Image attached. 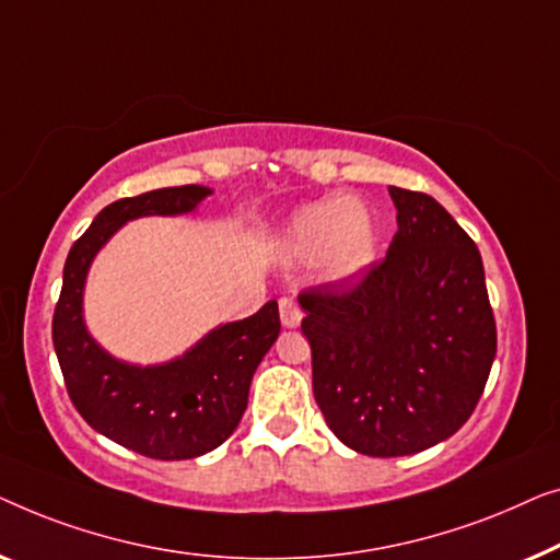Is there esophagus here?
Listing matches in <instances>:
<instances>
[{
    "label": "esophagus",
    "instance_id": "esophagus-1",
    "mask_svg": "<svg viewBox=\"0 0 560 560\" xmlns=\"http://www.w3.org/2000/svg\"><path fill=\"white\" fill-rule=\"evenodd\" d=\"M279 314H281V325L294 329L302 322V310H299L294 299H281L279 302Z\"/></svg>",
    "mask_w": 560,
    "mask_h": 560
}]
</instances>
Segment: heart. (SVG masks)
<instances>
[{
  "label": "heart",
  "instance_id": "heart-1",
  "mask_svg": "<svg viewBox=\"0 0 560 560\" xmlns=\"http://www.w3.org/2000/svg\"><path fill=\"white\" fill-rule=\"evenodd\" d=\"M281 248L296 261L322 256L327 279L352 281L375 264L381 225L355 198L335 192L291 212L281 233Z\"/></svg>",
  "mask_w": 560,
  "mask_h": 560
}]
</instances>
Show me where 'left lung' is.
<instances>
[{
    "label": "left lung",
    "mask_w": 560,
    "mask_h": 560,
    "mask_svg": "<svg viewBox=\"0 0 560 560\" xmlns=\"http://www.w3.org/2000/svg\"><path fill=\"white\" fill-rule=\"evenodd\" d=\"M398 231L355 287L299 294L312 388L327 427L368 456H406L475 411L498 329L475 241L423 192L388 187Z\"/></svg>",
    "instance_id": "1"
}]
</instances>
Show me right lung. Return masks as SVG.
I'll return each instance as SVG.
<instances>
[{
	"label": "right lung",
	"mask_w": 560,
	"mask_h": 560,
	"mask_svg": "<svg viewBox=\"0 0 560 560\" xmlns=\"http://www.w3.org/2000/svg\"><path fill=\"white\" fill-rule=\"evenodd\" d=\"M210 187H162L116 200L73 243L52 314V345L68 396L91 429L152 459H195L223 444L248 406L258 362L277 342L279 304L254 317L210 329L183 355L160 365H133L93 340L83 319V291L93 258L124 223L147 215H185Z\"/></svg>",
	"instance_id": "1"
}]
</instances>
